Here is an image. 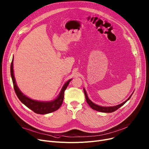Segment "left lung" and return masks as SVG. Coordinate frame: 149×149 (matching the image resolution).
Listing matches in <instances>:
<instances>
[{"instance_id": "1", "label": "left lung", "mask_w": 149, "mask_h": 149, "mask_svg": "<svg viewBox=\"0 0 149 149\" xmlns=\"http://www.w3.org/2000/svg\"><path fill=\"white\" fill-rule=\"evenodd\" d=\"M83 89H84V92L86 101H87V104L89 105V106H90L92 109H93V110H95L96 111H100V112H102V113H112V112H114V111H116L117 109H118L120 107H121L122 105H123L129 100H130V99L131 97V96L132 95L133 93H134L133 92L131 94V95L130 97H129L127 100H126L125 102H123V103H122L120 104H118L117 105L113 106V107H102V106L98 105L93 103V102H92L90 100H89V98L87 96V92L85 90V88H83Z\"/></svg>"}]
</instances>
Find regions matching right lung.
<instances>
[{
	"label": "right lung",
	"instance_id": "right-lung-1",
	"mask_svg": "<svg viewBox=\"0 0 149 149\" xmlns=\"http://www.w3.org/2000/svg\"><path fill=\"white\" fill-rule=\"evenodd\" d=\"M13 61L14 57L13 58V61L11 64V75L14 85V91L19 101L36 114H46L57 110L62 104V102L63 101L65 91L67 88L69 82L72 80V79H70V80H69L67 82L65 83V84L63 85V87L61 89L60 93H59L58 96L56 99H54V100L50 101H39L33 100L32 99L29 98V97L24 95L18 87L14 74Z\"/></svg>",
	"mask_w": 149,
	"mask_h": 149
}]
</instances>
